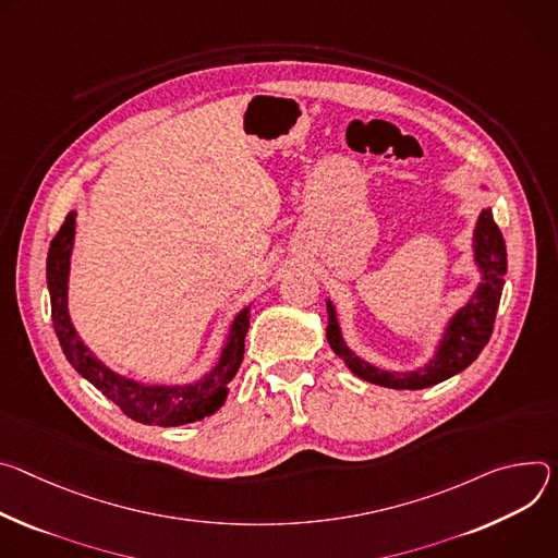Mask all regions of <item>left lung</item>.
Here are the masks:
<instances>
[{
	"instance_id": "1",
	"label": "left lung",
	"mask_w": 558,
	"mask_h": 558,
	"mask_svg": "<svg viewBox=\"0 0 558 558\" xmlns=\"http://www.w3.org/2000/svg\"><path fill=\"white\" fill-rule=\"evenodd\" d=\"M472 241L474 264L481 272V283L476 286L470 301L452 315L435 350V356H432L423 367L408 369V373H390V369H381L356 356L343 341L332 301H326L328 343L359 379L395 390H423L459 375L461 369H465L481 354V350L492 337L494 319H497L499 301L506 283L504 277L508 272L506 241L499 226L494 223L489 208L481 210Z\"/></svg>"
}]
</instances>
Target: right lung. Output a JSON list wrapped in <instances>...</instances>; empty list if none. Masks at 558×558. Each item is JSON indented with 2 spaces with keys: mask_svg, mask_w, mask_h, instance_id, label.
Here are the masks:
<instances>
[{
  "mask_svg": "<svg viewBox=\"0 0 558 558\" xmlns=\"http://www.w3.org/2000/svg\"><path fill=\"white\" fill-rule=\"evenodd\" d=\"M75 213L66 215V221L61 223L59 232L50 241L46 259L52 326L69 363L104 397L119 405L123 414L137 423L172 427L215 414L223 405L228 397V384L234 379L243 361V341L247 328H251V305L243 307L234 317L215 367L195 384L148 386L112 373L108 365H104L90 352V348L84 345L69 315V275L75 243Z\"/></svg>",
  "mask_w": 558,
  "mask_h": 558,
  "instance_id": "add662e5",
  "label": "right lung"
}]
</instances>
